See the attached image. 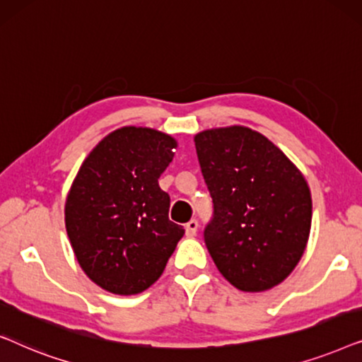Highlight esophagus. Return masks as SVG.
<instances>
[{"label":"esophagus","mask_w":362,"mask_h":362,"mask_svg":"<svg viewBox=\"0 0 362 362\" xmlns=\"http://www.w3.org/2000/svg\"><path fill=\"white\" fill-rule=\"evenodd\" d=\"M197 227H199V224H197V221L196 219H191L186 224V235L187 237H194L196 232H197Z\"/></svg>","instance_id":"esophagus-1"}]
</instances>
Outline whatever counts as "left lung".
Segmentation results:
<instances>
[{
	"mask_svg": "<svg viewBox=\"0 0 362 362\" xmlns=\"http://www.w3.org/2000/svg\"><path fill=\"white\" fill-rule=\"evenodd\" d=\"M212 197L204 242L235 288L264 291L291 274L311 227V194L293 163L264 135L245 127L194 136Z\"/></svg>",
	"mask_w": 362,
	"mask_h": 362,
	"instance_id": "8db88e82",
	"label": "left lung"
}]
</instances>
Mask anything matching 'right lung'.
I'll return each mask as SVG.
<instances>
[{
    "label": "right lung",
    "instance_id": "1",
    "mask_svg": "<svg viewBox=\"0 0 362 362\" xmlns=\"http://www.w3.org/2000/svg\"><path fill=\"white\" fill-rule=\"evenodd\" d=\"M176 141L151 128L123 127L82 163L66 202V229L88 279L117 295L141 293L160 279L182 226L170 221L158 180Z\"/></svg>",
    "mask_w": 362,
    "mask_h": 362
}]
</instances>
